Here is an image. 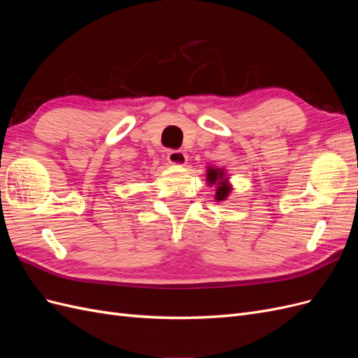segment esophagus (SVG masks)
I'll return each instance as SVG.
<instances>
[{"label": "esophagus", "instance_id": "esophagus-1", "mask_svg": "<svg viewBox=\"0 0 358 358\" xmlns=\"http://www.w3.org/2000/svg\"><path fill=\"white\" fill-rule=\"evenodd\" d=\"M167 159L173 166H185L188 161V157H187V154H183L182 150H169Z\"/></svg>", "mask_w": 358, "mask_h": 358}]
</instances>
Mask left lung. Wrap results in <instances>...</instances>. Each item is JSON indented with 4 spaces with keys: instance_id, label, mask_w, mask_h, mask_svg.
<instances>
[{
    "instance_id": "8db88e82",
    "label": "left lung",
    "mask_w": 358,
    "mask_h": 358,
    "mask_svg": "<svg viewBox=\"0 0 358 358\" xmlns=\"http://www.w3.org/2000/svg\"><path fill=\"white\" fill-rule=\"evenodd\" d=\"M206 182H208L209 187L216 188L215 189V200L216 201H225L233 189L224 169L212 167V166L206 167Z\"/></svg>"
}]
</instances>
